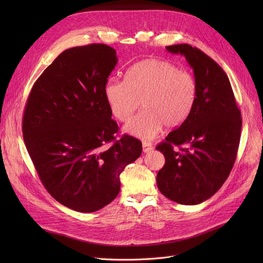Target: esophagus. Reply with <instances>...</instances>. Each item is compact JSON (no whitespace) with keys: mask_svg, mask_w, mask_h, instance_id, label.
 <instances>
[{"mask_svg":"<svg viewBox=\"0 0 263 263\" xmlns=\"http://www.w3.org/2000/svg\"><path fill=\"white\" fill-rule=\"evenodd\" d=\"M143 150L144 153H149V151L153 150V144L149 142H143Z\"/></svg>","mask_w":263,"mask_h":263,"instance_id":"34e87169","label":"esophagus"}]
</instances>
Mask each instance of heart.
<instances>
[{
  "mask_svg": "<svg viewBox=\"0 0 263 263\" xmlns=\"http://www.w3.org/2000/svg\"><path fill=\"white\" fill-rule=\"evenodd\" d=\"M104 96L110 113L121 122L130 120L142 102L144 110L124 132L147 141L164 126L175 129L189 118L197 100V82L171 62L147 59L130 67L124 81L108 80Z\"/></svg>",
  "mask_w": 263,
  "mask_h": 263,
  "instance_id": "obj_1",
  "label": "heart"
}]
</instances>
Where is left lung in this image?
Returning a JSON list of instances; mask_svg holds the SVG:
<instances>
[{"instance_id": "left-lung-1", "label": "left lung", "mask_w": 263, "mask_h": 263, "mask_svg": "<svg viewBox=\"0 0 263 263\" xmlns=\"http://www.w3.org/2000/svg\"><path fill=\"white\" fill-rule=\"evenodd\" d=\"M166 49L184 55L193 68L197 100L189 118L156 147L165 157L157 184L173 201L197 204L215 194L233 167L240 144L241 112L229 79L216 62L187 44Z\"/></svg>"}]
</instances>
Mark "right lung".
<instances>
[{
  "mask_svg": "<svg viewBox=\"0 0 263 263\" xmlns=\"http://www.w3.org/2000/svg\"><path fill=\"white\" fill-rule=\"evenodd\" d=\"M116 64V51L103 44L65 50L34 83L25 104L23 140L40 181L78 212L112 202L121 172L142 155L135 137L116 140L119 128L104 96Z\"/></svg>",
  "mask_w": 263,
  "mask_h": 263,
  "instance_id": "1",
  "label": "right lung"
}]
</instances>
